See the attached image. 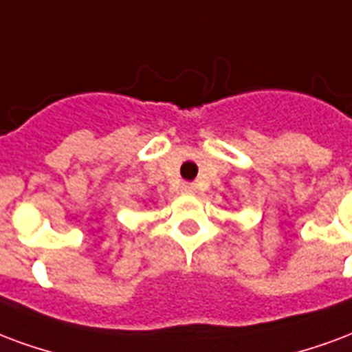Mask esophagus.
I'll use <instances>...</instances> for the list:
<instances>
[{
  "label": "esophagus",
  "mask_w": 352,
  "mask_h": 352,
  "mask_svg": "<svg viewBox=\"0 0 352 352\" xmlns=\"http://www.w3.org/2000/svg\"><path fill=\"white\" fill-rule=\"evenodd\" d=\"M182 191L187 195H193L195 191H197V186L191 184V182H184V184H182Z\"/></svg>",
  "instance_id": "1"
}]
</instances>
